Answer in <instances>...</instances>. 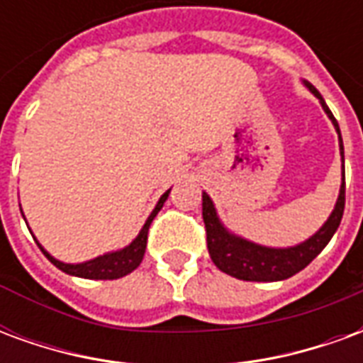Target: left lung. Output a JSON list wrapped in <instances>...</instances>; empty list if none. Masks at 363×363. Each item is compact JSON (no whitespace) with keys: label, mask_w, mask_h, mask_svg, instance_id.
Listing matches in <instances>:
<instances>
[{"label":"left lung","mask_w":363,"mask_h":363,"mask_svg":"<svg viewBox=\"0 0 363 363\" xmlns=\"http://www.w3.org/2000/svg\"><path fill=\"white\" fill-rule=\"evenodd\" d=\"M303 85L319 99L323 111L330 118L336 134H338L340 161H342V184H340V192L336 198L335 210L330 212L328 220L320 225L319 231H315L309 239H305L301 243L294 245V247H267V245H259L245 239V237L231 233L221 223L212 198L202 192V218H204L206 235H208V252L212 257L213 264L220 268L221 272L229 274L237 280L280 281L294 276L299 270H303L327 247L328 241L333 239L336 229L340 225V220H342L346 186H344V145L340 128H338V122L333 116V112L325 103V99L320 96L319 91L315 89L309 82H303Z\"/></svg>","instance_id":"obj_1"}]
</instances>
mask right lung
Segmentation results:
<instances>
[{
  "label": "right lung",
  "mask_w": 363,
  "mask_h": 363,
  "mask_svg": "<svg viewBox=\"0 0 363 363\" xmlns=\"http://www.w3.org/2000/svg\"><path fill=\"white\" fill-rule=\"evenodd\" d=\"M169 192L167 190L163 196L159 198V202L153 208V212L150 213V218L145 220L143 228L140 229V233L135 237L134 241L126 247H122L118 251L104 252L101 257H95V259L85 260V262H77V264H72V262H62V260L54 259L50 252L44 249L43 245L35 241L38 245V249L44 252V257L50 260L52 264L56 268H60L62 272L69 274V276H77V278H87V280H116V278H122L126 274L134 272L135 268L140 267L143 255H145V245H147V231H150V225L153 218L157 216L159 210L163 208L165 200L169 198ZM23 213V212H21ZM25 218V213H23Z\"/></svg>",
  "instance_id": "right-lung-1"
}]
</instances>
